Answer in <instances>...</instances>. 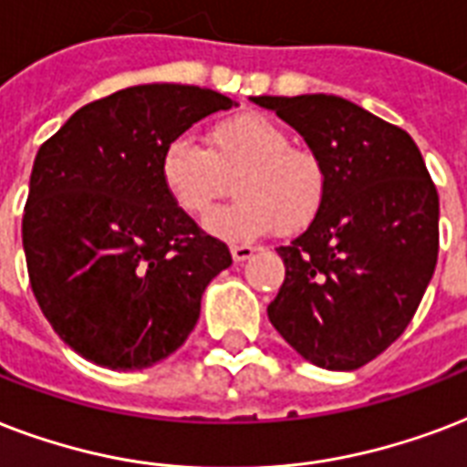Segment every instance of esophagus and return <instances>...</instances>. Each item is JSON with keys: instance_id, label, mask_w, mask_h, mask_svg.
<instances>
[{"instance_id": "1", "label": "esophagus", "mask_w": 467, "mask_h": 467, "mask_svg": "<svg viewBox=\"0 0 467 467\" xmlns=\"http://www.w3.org/2000/svg\"><path fill=\"white\" fill-rule=\"evenodd\" d=\"M253 253H255V245H248V244L231 245V255H234V260H236V263H244V260H248Z\"/></svg>"}]
</instances>
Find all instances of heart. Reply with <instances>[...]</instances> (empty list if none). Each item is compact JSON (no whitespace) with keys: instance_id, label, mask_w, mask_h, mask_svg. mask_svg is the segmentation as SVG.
<instances>
[{"instance_id":"heart-1","label":"heart","mask_w":467,"mask_h":467,"mask_svg":"<svg viewBox=\"0 0 467 467\" xmlns=\"http://www.w3.org/2000/svg\"><path fill=\"white\" fill-rule=\"evenodd\" d=\"M170 200L190 216H207L231 190L238 200L209 216L216 236L244 241L267 231L295 234L317 219L328 192L327 162L314 148L260 111H238L209 126L207 148L177 136L158 162Z\"/></svg>"}]
</instances>
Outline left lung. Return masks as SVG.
Here are the masks:
<instances>
[{
  "instance_id": "8db88e82",
  "label": "left lung",
  "mask_w": 467,
  "mask_h": 467,
  "mask_svg": "<svg viewBox=\"0 0 467 467\" xmlns=\"http://www.w3.org/2000/svg\"><path fill=\"white\" fill-rule=\"evenodd\" d=\"M324 158V207L280 245L285 283L267 317L327 370H356L402 336L439 258V192L400 126L336 95L253 97Z\"/></svg>"
}]
</instances>
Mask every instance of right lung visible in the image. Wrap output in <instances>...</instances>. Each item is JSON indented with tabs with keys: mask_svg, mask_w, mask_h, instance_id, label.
Instances as JSON below:
<instances>
[{
	"mask_svg": "<svg viewBox=\"0 0 467 467\" xmlns=\"http://www.w3.org/2000/svg\"><path fill=\"white\" fill-rule=\"evenodd\" d=\"M234 99L194 85H136L85 104L41 148L21 238L43 317L75 353L111 370L150 368L200 319L231 265L170 200L165 143Z\"/></svg>",
	"mask_w": 467,
	"mask_h": 467,
	"instance_id": "add662e5",
	"label": "right lung"
}]
</instances>
